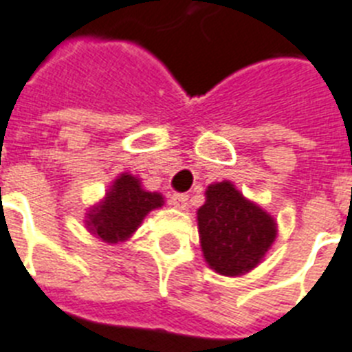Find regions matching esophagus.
<instances>
[{
  "label": "esophagus",
  "mask_w": 352,
  "mask_h": 352,
  "mask_svg": "<svg viewBox=\"0 0 352 352\" xmlns=\"http://www.w3.org/2000/svg\"><path fill=\"white\" fill-rule=\"evenodd\" d=\"M189 197L186 193H173L172 195V206L177 207V209H186L188 207Z\"/></svg>",
  "instance_id": "obj_1"
}]
</instances>
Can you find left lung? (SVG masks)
Here are the masks:
<instances>
[{"instance_id":"obj_1","label":"left lung","mask_w":352,"mask_h":352,"mask_svg":"<svg viewBox=\"0 0 352 352\" xmlns=\"http://www.w3.org/2000/svg\"><path fill=\"white\" fill-rule=\"evenodd\" d=\"M206 195V204L197 214L207 264L225 276L248 273L271 248L276 223L230 182L209 186Z\"/></svg>"}]
</instances>
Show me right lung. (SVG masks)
Segmentation results:
<instances>
[{
	"instance_id": "obj_1",
	"label": "right lung",
	"mask_w": 352,
	"mask_h": 352,
	"mask_svg": "<svg viewBox=\"0 0 352 352\" xmlns=\"http://www.w3.org/2000/svg\"><path fill=\"white\" fill-rule=\"evenodd\" d=\"M163 206V197L142 189L133 175H122L115 180L106 200L88 214V228L106 243L127 239L146 214Z\"/></svg>"
}]
</instances>
